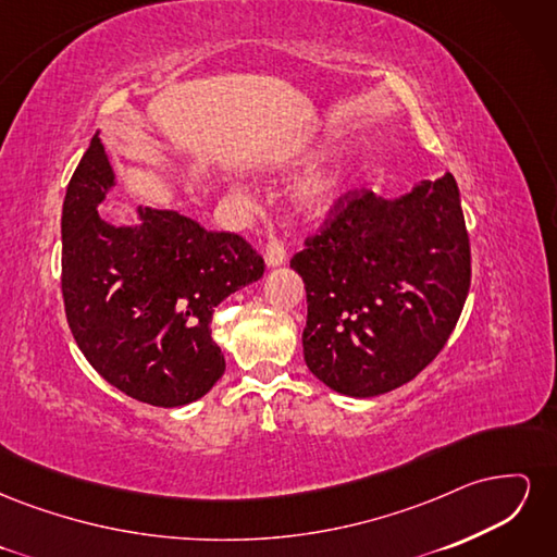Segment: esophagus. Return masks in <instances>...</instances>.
I'll list each match as a JSON object with an SVG mask.
<instances>
[{
	"label": "esophagus",
	"mask_w": 557,
	"mask_h": 557,
	"mask_svg": "<svg viewBox=\"0 0 557 557\" xmlns=\"http://www.w3.org/2000/svg\"><path fill=\"white\" fill-rule=\"evenodd\" d=\"M264 260H267L269 267H278V264L285 262V246H283L281 239L272 237V239L267 242V246H264Z\"/></svg>",
	"instance_id": "34e87169"
}]
</instances>
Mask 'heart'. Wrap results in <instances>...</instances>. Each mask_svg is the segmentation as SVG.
Listing matches in <instances>:
<instances>
[{"label":"heart","instance_id":"obj_1","mask_svg":"<svg viewBox=\"0 0 557 557\" xmlns=\"http://www.w3.org/2000/svg\"><path fill=\"white\" fill-rule=\"evenodd\" d=\"M342 185H344V170L339 164L313 172L311 176H307L299 183L297 188L299 207L309 213L325 211L334 201V197L339 195Z\"/></svg>","mask_w":557,"mask_h":557}]
</instances>
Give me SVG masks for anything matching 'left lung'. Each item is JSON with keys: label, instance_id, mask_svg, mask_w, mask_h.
Masks as SVG:
<instances>
[{"label": "left lung", "instance_id": "1", "mask_svg": "<svg viewBox=\"0 0 557 557\" xmlns=\"http://www.w3.org/2000/svg\"><path fill=\"white\" fill-rule=\"evenodd\" d=\"M290 267L307 288L311 374L350 397L391 393L440 356L465 307L471 250L458 183L446 174L399 199L350 188Z\"/></svg>", "mask_w": 557, "mask_h": 557}]
</instances>
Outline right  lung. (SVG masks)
<instances>
[{
    "instance_id": "add662e5",
    "label": "right lung",
    "mask_w": 557,
    "mask_h": 557,
    "mask_svg": "<svg viewBox=\"0 0 557 557\" xmlns=\"http://www.w3.org/2000/svg\"><path fill=\"white\" fill-rule=\"evenodd\" d=\"M113 172L92 137L62 207V299L86 360L117 391L153 407L205 397L225 372L211 339L215 307L264 274L234 232H209L176 211L139 209V227L97 213Z\"/></svg>"
}]
</instances>
